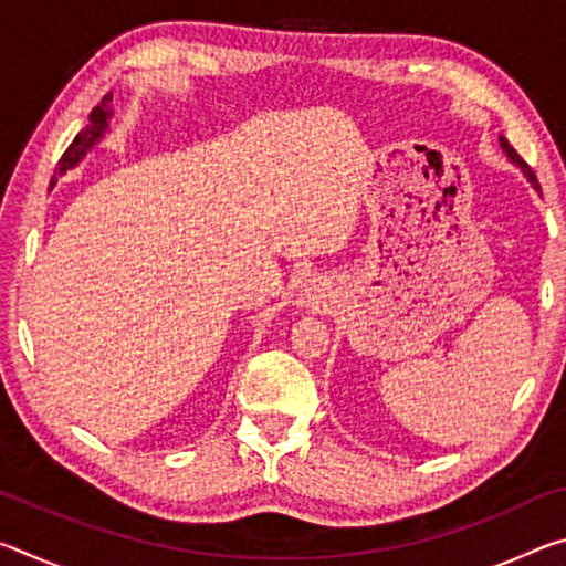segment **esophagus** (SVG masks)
Here are the masks:
<instances>
[{
  "instance_id": "34e87169",
  "label": "esophagus",
  "mask_w": 566,
  "mask_h": 566,
  "mask_svg": "<svg viewBox=\"0 0 566 566\" xmlns=\"http://www.w3.org/2000/svg\"><path fill=\"white\" fill-rule=\"evenodd\" d=\"M317 290H314L312 284H304V290H302V294H300V300H302V304H310V302H314L317 300V294H314Z\"/></svg>"
}]
</instances>
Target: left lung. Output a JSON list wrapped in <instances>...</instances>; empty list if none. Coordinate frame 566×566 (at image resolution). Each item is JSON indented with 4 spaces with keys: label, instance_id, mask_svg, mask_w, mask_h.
Segmentation results:
<instances>
[{
    "label": "left lung",
    "instance_id": "obj_1",
    "mask_svg": "<svg viewBox=\"0 0 566 566\" xmlns=\"http://www.w3.org/2000/svg\"><path fill=\"white\" fill-rule=\"evenodd\" d=\"M500 147L504 149V155H506V159H510L512 161V165L514 167H520L522 169V175L526 177V181H530V185L536 189V191H539V181H536V177H534V171H532V167L530 165H526V161L520 157V155H516V151H514V147L510 145V142H506L504 137H500Z\"/></svg>",
    "mask_w": 566,
    "mask_h": 566
}]
</instances>
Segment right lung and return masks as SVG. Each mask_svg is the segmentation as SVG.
I'll return each mask as SVG.
<instances>
[{
    "label": "right lung",
    "instance_id": "add662e5",
    "mask_svg": "<svg viewBox=\"0 0 566 566\" xmlns=\"http://www.w3.org/2000/svg\"><path fill=\"white\" fill-rule=\"evenodd\" d=\"M109 119H112V92L104 94V99L97 104V107L92 109L90 114V124L84 127L80 134H76L74 142L60 159V165L54 169V177H52V187L56 185V179L64 177L66 171L74 169L80 161L87 157V151L94 149V145H99L104 139V134L109 132Z\"/></svg>",
    "mask_w": 566,
    "mask_h": 566
}]
</instances>
